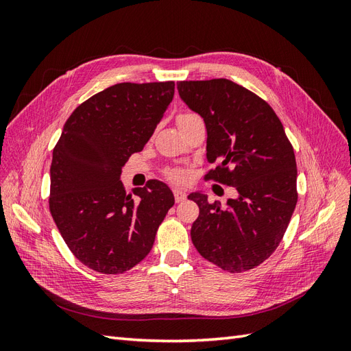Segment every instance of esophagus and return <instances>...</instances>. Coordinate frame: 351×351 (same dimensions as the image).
Here are the masks:
<instances>
[{"mask_svg":"<svg viewBox=\"0 0 351 351\" xmlns=\"http://www.w3.org/2000/svg\"><path fill=\"white\" fill-rule=\"evenodd\" d=\"M174 197H176L177 204H180V202L186 200V192L182 189H174Z\"/></svg>","mask_w":351,"mask_h":351,"instance_id":"obj_1","label":"esophagus"}]
</instances>
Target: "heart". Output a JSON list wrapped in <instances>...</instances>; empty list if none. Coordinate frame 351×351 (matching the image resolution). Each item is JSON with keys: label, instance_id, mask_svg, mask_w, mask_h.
I'll use <instances>...</instances> for the list:
<instances>
[{"label": "heart", "instance_id": "b5f03b06", "mask_svg": "<svg viewBox=\"0 0 351 351\" xmlns=\"http://www.w3.org/2000/svg\"><path fill=\"white\" fill-rule=\"evenodd\" d=\"M195 115H196V114H193V112H183V114H180V115H178L177 121H180V120H184V119H189V117H195ZM169 177L174 178V180H177V182H182V180H184V173H183V171H180V169H174V171H169Z\"/></svg>", "mask_w": 351, "mask_h": 351}]
</instances>
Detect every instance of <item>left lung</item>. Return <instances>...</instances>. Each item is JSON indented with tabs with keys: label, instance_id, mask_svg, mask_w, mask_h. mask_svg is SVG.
<instances>
[{
	"label": "left lung",
	"instance_id": "1",
	"mask_svg": "<svg viewBox=\"0 0 351 351\" xmlns=\"http://www.w3.org/2000/svg\"><path fill=\"white\" fill-rule=\"evenodd\" d=\"M180 98L206 125V178L236 187L227 206L195 192L190 236L206 261L228 272L249 271L278 247L297 204L293 146L268 102L227 79L178 82Z\"/></svg>",
	"mask_w": 351,
	"mask_h": 351
}]
</instances>
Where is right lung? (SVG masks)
<instances>
[{"label":"right lung","mask_w":351,"mask_h":351,"mask_svg":"<svg viewBox=\"0 0 351 351\" xmlns=\"http://www.w3.org/2000/svg\"><path fill=\"white\" fill-rule=\"evenodd\" d=\"M174 82L117 83L73 111L52 151L49 210L71 253L101 274H123L151 252L174 205L158 180L125 195L121 168L151 139Z\"/></svg>","instance_id":"add662e5"}]
</instances>
